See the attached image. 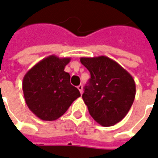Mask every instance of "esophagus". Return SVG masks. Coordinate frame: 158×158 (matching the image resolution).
<instances>
[{"instance_id":"obj_1","label":"esophagus","mask_w":158,"mask_h":158,"mask_svg":"<svg viewBox=\"0 0 158 158\" xmlns=\"http://www.w3.org/2000/svg\"><path fill=\"white\" fill-rule=\"evenodd\" d=\"M77 88H78V90L80 91V93L81 94H82V90H83V87H82V85L80 84L78 87H77Z\"/></svg>"}]
</instances>
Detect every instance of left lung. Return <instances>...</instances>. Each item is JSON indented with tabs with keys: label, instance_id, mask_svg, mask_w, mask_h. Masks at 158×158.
<instances>
[{
	"label": "left lung",
	"instance_id": "8db88e82",
	"mask_svg": "<svg viewBox=\"0 0 158 158\" xmlns=\"http://www.w3.org/2000/svg\"><path fill=\"white\" fill-rule=\"evenodd\" d=\"M80 60L91 75L82 94L89 114L104 127L119 123L135 100L136 88L133 77L106 56Z\"/></svg>",
	"mask_w": 158,
	"mask_h": 158
}]
</instances>
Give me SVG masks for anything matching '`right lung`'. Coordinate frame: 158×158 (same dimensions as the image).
I'll list each match as a JSON object with an SVG mask.
<instances>
[{"label": "right lung", "mask_w": 158, "mask_h": 158, "mask_svg": "<svg viewBox=\"0 0 158 158\" xmlns=\"http://www.w3.org/2000/svg\"><path fill=\"white\" fill-rule=\"evenodd\" d=\"M70 58L50 55L38 62L23 77V92L26 105L43 121H54L64 115L81 94L70 84L64 71Z\"/></svg>", "instance_id": "right-lung-1"}]
</instances>
